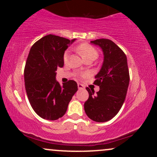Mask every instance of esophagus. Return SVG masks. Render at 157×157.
<instances>
[{
	"label": "esophagus",
	"mask_w": 157,
	"mask_h": 157,
	"mask_svg": "<svg viewBox=\"0 0 157 157\" xmlns=\"http://www.w3.org/2000/svg\"><path fill=\"white\" fill-rule=\"evenodd\" d=\"M77 87H78V89L79 90L85 89V86H83V85H82V84H80V83L77 84Z\"/></svg>",
	"instance_id": "obj_1"
}]
</instances>
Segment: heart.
Listing matches in <instances>:
<instances>
[{
	"label": "heart",
	"mask_w": 157,
	"mask_h": 157,
	"mask_svg": "<svg viewBox=\"0 0 157 157\" xmlns=\"http://www.w3.org/2000/svg\"><path fill=\"white\" fill-rule=\"evenodd\" d=\"M76 51L78 54H80L81 57L84 59V60L91 59V60H95L98 56V52L94 47H93L91 45L87 44H82L77 46ZM68 58V52L66 51L63 54V60L66 62Z\"/></svg>",
	"instance_id": "obj_1"
}]
</instances>
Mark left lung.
<instances>
[{
    "label": "left lung",
    "instance_id": "obj_1",
    "mask_svg": "<svg viewBox=\"0 0 157 157\" xmlns=\"http://www.w3.org/2000/svg\"><path fill=\"white\" fill-rule=\"evenodd\" d=\"M91 44L101 48L104 58L94 82L100 86V91L95 94L94 90L86 88L89 97L84 109L94 121L107 122L117 114L125 101L130 80L127 57L111 40L97 39Z\"/></svg>",
    "mask_w": 157,
    "mask_h": 157
}]
</instances>
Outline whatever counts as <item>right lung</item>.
I'll return each mask as SVG.
<instances>
[{"mask_svg": "<svg viewBox=\"0 0 157 157\" xmlns=\"http://www.w3.org/2000/svg\"><path fill=\"white\" fill-rule=\"evenodd\" d=\"M75 39L46 35L32 46L24 69L25 88L32 109L41 118L56 120L67 111L68 103L77 91L75 81L61 86L56 71L64 65L63 54Z\"/></svg>", "mask_w": 157, "mask_h": 157, "instance_id": "right-lung-1", "label": "right lung"}]
</instances>
